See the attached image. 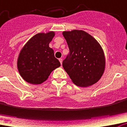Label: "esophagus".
I'll use <instances>...</instances> for the list:
<instances>
[{
	"instance_id": "esophagus-1",
	"label": "esophagus",
	"mask_w": 127,
	"mask_h": 127,
	"mask_svg": "<svg viewBox=\"0 0 127 127\" xmlns=\"http://www.w3.org/2000/svg\"><path fill=\"white\" fill-rule=\"evenodd\" d=\"M59 61H60V63H61V64L62 65V63H63V59L62 58H60L59 59Z\"/></svg>"
}]
</instances>
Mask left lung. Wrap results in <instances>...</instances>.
<instances>
[{
	"label": "left lung",
	"instance_id": "1",
	"mask_svg": "<svg viewBox=\"0 0 127 127\" xmlns=\"http://www.w3.org/2000/svg\"><path fill=\"white\" fill-rule=\"evenodd\" d=\"M63 35L69 49L63 67L72 82L83 87L98 82L105 67V55L99 42L83 30L64 31Z\"/></svg>",
	"mask_w": 127,
	"mask_h": 127
}]
</instances>
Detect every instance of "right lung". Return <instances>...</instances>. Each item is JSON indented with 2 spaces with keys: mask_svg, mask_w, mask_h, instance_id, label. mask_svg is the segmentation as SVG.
<instances>
[{
  "mask_svg": "<svg viewBox=\"0 0 127 127\" xmlns=\"http://www.w3.org/2000/svg\"><path fill=\"white\" fill-rule=\"evenodd\" d=\"M55 35L54 32L36 34L20 50L17 68L21 77L28 83H43L53 70L61 66L53 50L49 46Z\"/></svg>",
  "mask_w": 127,
  "mask_h": 127,
  "instance_id": "1",
  "label": "right lung"
}]
</instances>
